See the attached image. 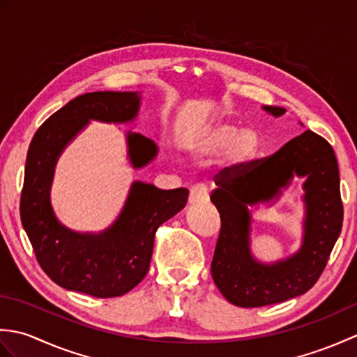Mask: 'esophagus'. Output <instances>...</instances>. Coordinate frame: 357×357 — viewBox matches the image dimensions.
I'll return each mask as SVG.
<instances>
[{"mask_svg":"<svg viewBox=\"0 0 357 357\" xmlns=\"http://www.w3.org/2000/svg\"><path fill=\"white\" fill-rule=\"evenodd\" d=\"M190 204H199L208 201V188L206 184H195L190 188V196H188Z\"/></svg>","mask_w":357,"mask_h":357,"instance_id":"34e87169","label":"esophagus"}]
</instances>
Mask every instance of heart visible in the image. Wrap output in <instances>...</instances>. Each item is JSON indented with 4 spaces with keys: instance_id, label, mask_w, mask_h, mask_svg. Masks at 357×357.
<instances>
[{
    "instance_id": "1",
    "label": "heart",
    "mask_w": 357,
    "mask_h": 357,
    "mask_svg": "<svg viewBox=\"0 0 357 357\" xmlns=\"http://www.w3.org/2000/svg\"><path fill=\"white\" fill-rule=\"evenodd\" d=\"M195 149L201 155H216L225 151V159L230 165H242L256 156L259 150V138L253 130H241L230 123L218 124L204 133Z\"/></svg>"
}]
</instances>
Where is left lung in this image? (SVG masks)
Listing matches in <instances>:
<instances>
[{"instance_id": "obj_1", "label": "left lung", "mask_w": 357, "mask_h": 357, "mask_svg": "<svg viewBox=\"0 0 357 357\" xmlns=\"http://www.w3.org/2000/svg\"><path fill=\"white\" fill-rule=\"evenodd\" d=\"M271 115L285 109L265 105ZM294 174L307 176L306 233L300 252L273 266L256 263L249 255L247 205L272 199ZM211 202L221 216L211 276L233 305L253 308L278 304L307 293L321 278L342 230L344 206L335 150L312 130L288 141L276 153L231 165L215 176Z\"/></svg>"}]
</instances>
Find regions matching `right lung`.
<instances>
[{"label": "right lung", "mask_w": 357, "mask_h": 357, "mask_svg": "<svg viewBox=\"0 0 357 357\" xmlns=\"http://www.w3.org/2000/svg\"><path fill=\"white\" fill-rule=\"evenodd\" d=\"M135 92H93L79 95L45 119L30 142L26 159L20 215L38 264L53 282L66 290L95 298H118L146 278L159 225L187 204L184 187L161 190L133 183L119 218L100 234L75 233L56 221L49 199L56 159L89 119L126 123L136 116ZM128 156L142 167L158 153L153 141L128 133Z\"/></svg>", "instance_id": "add662e5"}]
</instances>
